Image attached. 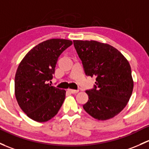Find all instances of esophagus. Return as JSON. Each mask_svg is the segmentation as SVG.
I'll list each match as a JSON object with an SVG mask.
<instances>
[{
    "instance_id": "esophagus-1",
    "label": "esophagus",
    "mask_w": 149,
    "mask_h": 149,
    "mask_svg": "<svg viewBox=\"0 0 149 149\" xmlns=\"http://www.w3.org/2000/svg\"><path fill=\"white\" fill-rule=\"evenodd\" d=\"M68 91H69L70 93H73V94H75V93H77L79 92V90H73V89H68Z\"/></svg>"
}]
</instances>
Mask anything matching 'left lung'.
Returning a JSON list of instances; mask_svg holds the SVG:
<instances>
[{
	"label": "left lung",
	"instance_id": "8db88e82",
	"mask_svg": "<svg viewBox=\"0 0 149 149\" xmlns=\"http://www.w3.org/2000/svg\"><path fill=\"white\" fill-rule=\"evenodd\" d=\"M86 76H95V85L86 91L84 110L98 120H107L126 107L134 81L129 63L116 48L95 40H73Z\"/></svg>",
	"mask_w": 149,
	"mask_h": 149
}]
</instances>
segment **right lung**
<instances>
[{"instance_id": "1", "label": "right lung", "mask_w": 149, "mask_h": 149, "mask_svg": "<svg viewBox=\"0 0 149 149\" xmlns=\"http://www.w3.org/2000/svg\"><path fill=\"white\" fill-rule=\"evenodd\" d=\"M72 43L65 39L47 40L33 48L20 63L15 76V98L31 119L48 121L61 107L65 91L48 81L53 79L58 57Z\"/></svg>"}]
</instances>
